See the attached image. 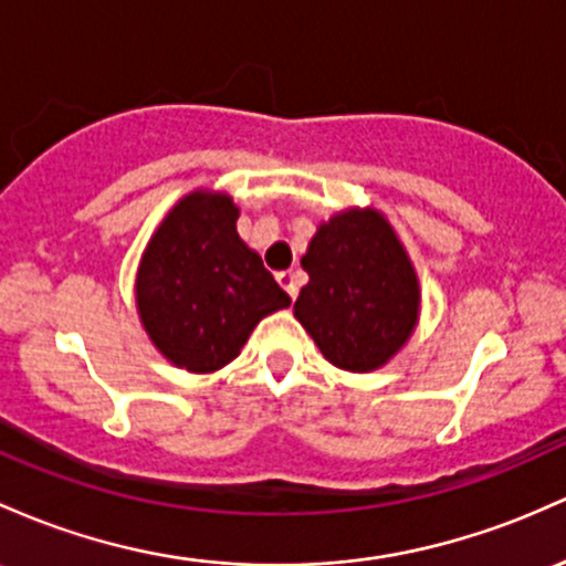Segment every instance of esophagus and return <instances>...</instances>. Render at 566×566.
<instances>
[{
    "label": "esophagus",
    "mask_w": 566,
    "mask_h": 566,
    "mask_svg": "<svg viewBox=\"0 0 566 566\" xmlns=\"http://www.w3.org/2000/svg\"><path fill=\"white\" fill-rule=\"evenodd\" d=\"M276 282H279V287L284 290V293H287L290 297H297V287H301V276H297V271H282V273H276Z\"/></svg>",
    "instance_id": "1"
}]
</instances>
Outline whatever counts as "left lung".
<instances>
[{"mask_svg": "<svg viewBox=\"0 0 566 566\" xmlns=\"http://www.w3.org/2000/svg\"><path fill=\"white\" fill-rule=\"evenodd\" d=\"M308 284L295 316L333 365L381 368L413 333L419 282L406 250L378 212L335 214L301 260Z\"/></svg>", "mask_w": 566, "mask_h": 566, "instance_id": "8db88e82", "label": "left lung"}]
</instances>
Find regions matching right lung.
Masks as SVG:
<instances>
[{
    "label": "right lung",
    "instance_id": "right-lung-1",
    "mask_svg": "<svg viewBox=\"0 0 566 566\" xmlns=\"http://www.w3.org/2000/svg\"><path fill=\"white\" fill-rule=\"evenodd\" d=\"M228 196L190 192L147 244L136 276L145 331L177 368L212 374L239 354L265 314L290 306L263 260L235 233Z\"/></svg>",
    "mask_w": 566,
    "mask_h": 566
}]
</instances>
